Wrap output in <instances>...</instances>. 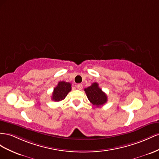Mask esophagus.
Wrapping results in <instances>:
<instances>
[{
	"instance_id": "esophagus-1",
	"label": "esophagus",
	"mask_w": 159,
	"mask_h": 159,
	"mask_svg": "<svg viewBox=\"0 0 159 159\" xmlns=\"http://www.w3.org/2000/svg\"><path fill=\"white\" fill-rule=\"evenodd\" d=\"M76 89L79 90H81L83 89V84H78L76 85Z\"/></svg>"
}]
</instances>
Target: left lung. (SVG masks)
Listing matches in <instances>:
<instances>
[{"mask_svg":"<svg viewBox=\"0 0 159 159\" xmlns=\"http://www.w3.org/2000/svg\"><path fill=\"white\" fill-rule=\"evenodd\" d=\"M84 91L89 101L97 107L105 105L107 102V94L99 88L97 83H94L91 86L84 89Z\"/></svg>","mask_w":159,"mask_h":159,"instance_id":"8db88e82","label":"left lung"}]
</instances>
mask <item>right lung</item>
<instances>
[{
    "instance_id": "add662e5",
    "label": "right lung",
    "mask_w": 159,
    "mask_h": 159,
    "mask_svg": "<svg viewBox=\"0 0 159 159\" xmlns=\"http://www.w3.org/2000/svg\"><path fill=\"white\" fill-rule=\"evenodd\" d=\"M71 90V84L70 83L61 81L58 82L57 87L54 89L51 98L55 102H59L65 99Z\"/></svg>"
}]
</instances>
